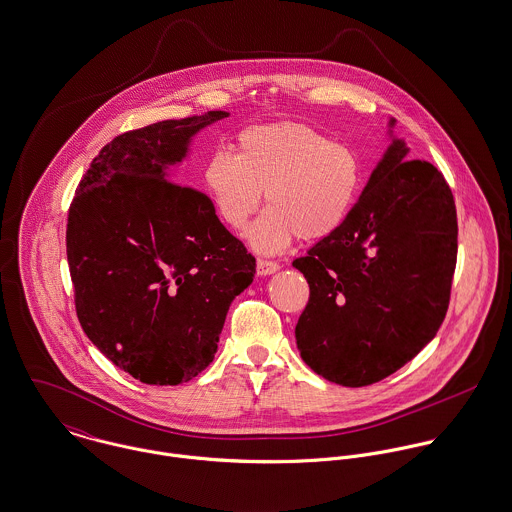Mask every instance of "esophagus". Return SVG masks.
I'll return each mask as SVG.
<instances>
[{"mask_svg": "<svg viewBox=\"0 0 512 512\" xmlns=\"http://www.w3.org/2000/svg\"><path fill=\"white\" fill-rule=\"evenodd\" d=\"M281 269V265L277 261H269V259H257V273L261 277H267V275H273Z\"/></svg>", "mask_w": 512, "mask_h": 512, "instance_id": "34e87169", "label": "esophagus"}]
</instances>
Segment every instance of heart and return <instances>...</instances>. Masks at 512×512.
Instances as JSON below:
<instances>
[{"label":"heart","mask_w":512,"mask_h":512,"mask_svg":"<svg viewBox=\"0 0 512 512\" xmlns=\"http://www.w3.org/2000/svg\"><path fill=\"white\" fill-rule=\"evenodd\" d=\"M363 180L359 155L312 125L281 121L251 125L235 139V155L214 151L204 184L229 228L247 226L263 190L269 208L247 237L261 253H277L292 241L318 239L340 226Z\"/></svg>","instance_id":"b5f03b06"}]
</instances>
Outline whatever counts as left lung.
<instances>
[{"mask_svg":"<svg viewBox=\"0 0 512 512\" xmlns=\"http://www.w3.org/2000/svg\"><path fill=\"white\" fill-rule=\"evenodd\" d=\"M406 153L395 139L340 226L292 261L310 286L294 330L300 357L343 387L393 375L448 312L454 194L432 163L406 161Z\"/></svg>","mask_w":512,"mask_h":512,"instance_id":"1","label":"left lung"}]
</instances>
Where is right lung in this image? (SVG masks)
Wrapping results in <instances>:
<instances>
[{
  "instance_id": "right-lung-1",
  "label": "right lung",
  "mask_w": 512,
  "mask_h": 512,
  "mask_svg": "<svg viewBox=\"0 0 512 512\" xmlns=\"http://www.w3.org/2000/svg\"><path fill=\"white\" fill-rule=\"evenodd\" d=\"M208 112L117 135L82 176L68 210L66 257L82 330L147 385H180L214 359L231 300L255 257L212 200L172 182L190 137L228 117Z\"/></svg>"
}]
</instances>
